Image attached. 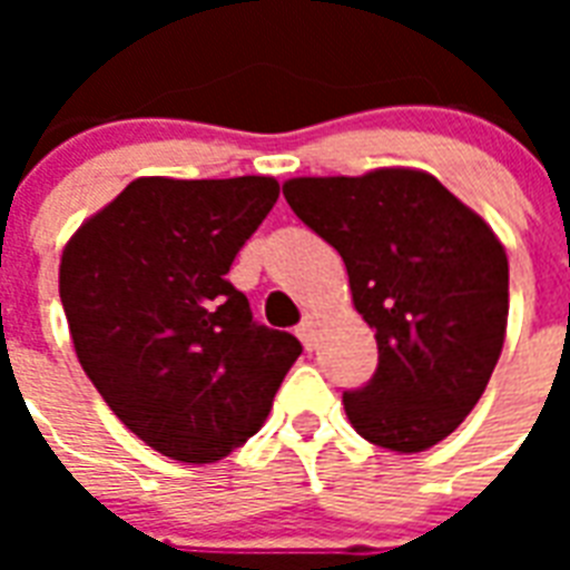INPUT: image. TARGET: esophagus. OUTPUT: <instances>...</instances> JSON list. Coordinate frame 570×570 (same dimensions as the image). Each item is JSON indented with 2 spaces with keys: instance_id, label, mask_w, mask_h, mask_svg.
Segmentation results:
<instances>
[{
  "instance_id": "esophagus-1",
  "label": "esophagus",
  "mask_w": 570,
  "mask_h": 570,
  "mask_svg": "<svg viewBox=\"0 0 570 570\" xmlns=\"http://www.w3.org/2000/svg\"><path fill=\"white\" fill-rule=\"evenodd\" d=\"M295 334H298V340L304 343V348L313 352V346H316V320H313V316H304L302 325L295 328Z\"/></svg>"
}]
</instances>
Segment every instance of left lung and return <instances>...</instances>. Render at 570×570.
Masks as SVG:
<instances>
[{"label": "left lung", "mask_w": 570, "mask_h": 570, "mask_svg": "<svg viewBox=\"0 0 570 570\" xmlns=\"http://www.w3.org/2000/svg\"><path fill=\"white\" fill-rule=\"evenodd\" d=\"M286 204L346 263L379 366L343 405L375 446L423 452L464 423L503 352L509 259L494 230L432 174L298 177Z\"/></svg>", "instance_id": "left-lung-1"}]
</instances>
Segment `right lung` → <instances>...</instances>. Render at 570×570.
I'll list each match as a JSON object with an SVG mask.
<instances>
[{
	"instance_id": "obj_1",
	"label": "right lung",
	"mask_w": 570,
	"mask_h": 570,
	"mask_svg": "<svg viewBox=\"0 0 570 570\" xmlns=\"http://www.w3.org/2000/svg\"><path fill=\"white\" fill-rule=\"evenodd\" d=\"M272 177L132 180L73 233L58 293L76 357L147 446L186 464L257 434L302 343L227 281L275 206Z\"/></svg>"
}]
</instances>
